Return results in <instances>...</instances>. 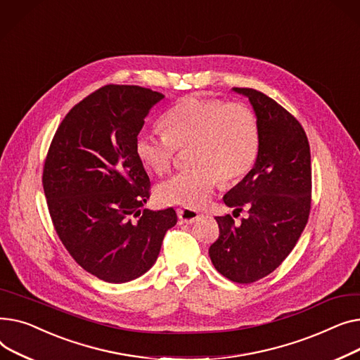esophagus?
Segmentation results:
<instances>
[{"label":"esophagus","instance_id":"esophagus-1","mask_svg":"<svg viewBox=\"0 0 360 360\" xmlns=\"http://www.w3.org/2000/svg\"><path fill=\"white\" fill-rule=\"evenodd\" d=\"M177 215H179V219H180V222H183V224H193L195 221H198L199 219V214L196 212V210H193V209H188V207H180V209H177Z\"/></svg>","mask_w":360,"mask_h":360}]
</instances>
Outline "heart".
Listing matches in <instances>:
<instances>
[{
  "label": "heart",
  "mask_w": 360,
  "mask_h": 360,
  "mask_svg": "<svg viewBox=\"0 0 360 360\" xmlns=\"http://www.w3.org/2000/svg\"><path fill=\"white\" fill-rule=\"evenodd\" d=\"M164 135L146 132L135 139V155L157 176L172 170L177 150H186L188 170L158 187L164 203L188 209L203 207L221 180L243 179L255 165L260 150L256 115L245 104L188 97L161 117Z\"/></svg>",
  "instance_id": "1"
}]
</instances>
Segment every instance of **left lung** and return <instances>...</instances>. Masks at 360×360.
I'll return each mask as SVG.
<instances>
[{
	"label": "left lung",
	"mask_w": 360,
	"mask_h": 360,
	"mask_svg": "<svg viewBox=\"0 0 360 360\" xmlns=\"http://www.w3.org/2000/svg\"><path fill=\"white\" fill-rule=\"evenodd\" d=\"M245 96L256 113L260 150L248 174L224 196L234 214L245 207L240 224L217 217L219 237L209 257L226 279L252 283L289 256L308 222L311 209V153L301 123L281 104L252 89Z\"/></svg>",
	"instance_id": "left-lung-1"
}]
</instances>
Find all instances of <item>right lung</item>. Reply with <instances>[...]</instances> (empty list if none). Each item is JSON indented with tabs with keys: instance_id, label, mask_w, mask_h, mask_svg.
<instances>
[{
	"instance_id": "add662e5",
	"label": "right lung",
	"mask_w": 360,
	"mask_h": 360,
	"mask_svg": "<svg viewBox=\"0 0 360 360\" xmlns=\"http://www.w3.org/2000/svg\"><path fill=\"white\" fill-rule=\"evenodd\" d=\"M162 98L138 86H104L74 105L49 146L41 183L56 234L72 259L104 282L142 276L177 224L173 207L141 212L150 177L134 146Z\"/></svg>"
}]
</instances>
